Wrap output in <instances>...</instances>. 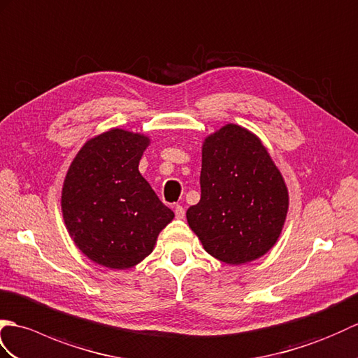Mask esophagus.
<instances>
[{
  "label": "esophagus",
  "instance_id": "34e87169",
  "mask_svg": "<svg viewBox=\"0 0 358 358\" xmlns=\"http://www.w3.org/2000/svg\"><path fill=\"white\" fill-rule=\"evenodd\" d=\"M174 214H176V219H184V217H185L184 206H180V205L174 206Z\"/></svg>",
  "mask_w": 358,
  "mask_h": 358
}]
</instances>
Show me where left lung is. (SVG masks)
<instances>
[{"instance_id": "1", "label": "left lung", "mask_w": 358, "mask_h": 358, "mask_svg": "<svg viewBox=\"0 0 358 358\" xmlns=\"http://www.w3.org/2000/svg\"><path fill=\"white\" fill-rule=\"evenodd\" d=\"M288 189L260 139L227 124L202 147L201 201L187 210L205 251L228 265L256 260L279 239Z\"/></svg>"}]
</instances>
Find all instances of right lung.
Returning <instances> with one entry per match:
<instances>
[{"label": "right lung", "mask_w": 358, "mask_h": 358, "mask_svg": "<svg viewBox=\"0 0 358 358\" xmlns=\"http://www.w3.org/2000/svg\"><path fill=\"white\" fill-rule=\"evenodd\" d=\"M148 144L144 134L113 129L87 141L70 165L62 216L71 239L94 264L138 265L174 217L139 173Z\"/></svg>", "instance_id": "obj_1"}]
</instances>
